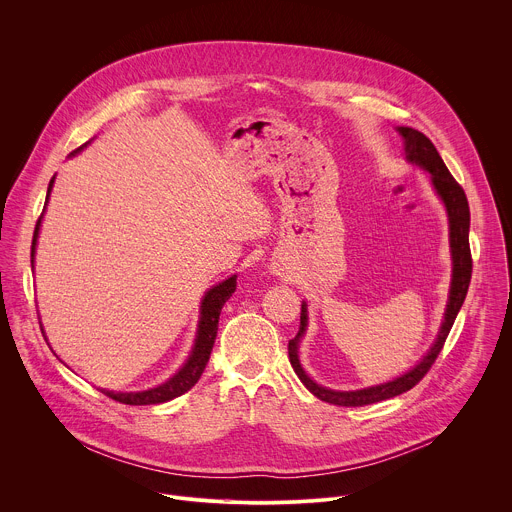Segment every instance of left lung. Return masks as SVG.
<instances>
[{
  "label": "left lung",
  "mask_w": 512,
  "mask_h": 512,
  "mask_svg": "<svg viewBox=\"0 0 512 512\" xmlns=\"http://www.w3.org/2000/svg\"><path fill=\"white\" fill-rule=\"evenodd\" d=\"M398 132L404 140V154L406 160L410 164H416L420 168H424L426 173L430 175V183L436 191V195L440 197V201L446 207V215H448V241H450V255H452V281H450V291H448V301H446V309H444V319L440 325V331L434 339L432 348L428 350V354L406 374L386 382V384H378V386H370V388H362V390H352V392H339V390H329L319 386L315 380H311L307 376V372L303 370L301 362H299V342L307 329V303L301 301V323H299V331L297 335L289 342V362L297 374V378L301 380V384L319 400L335 404V406H368V404H376L394 396H400L404 392H408L410 388H414L424 376L426 372L432 368V364L436 362L446 337L452 329V323L464 303L468 285H470V275H472V257H470V245H468V231H470V209H468V201L466 195L462 191V187L454 181V177L450 175V170L446 168L444 160L440 158L436 146L430 142L428 136H424L420 130H414L410 126H398Z\"/></svg>",
  "instance_id": "obj_1"
}]
</instances>
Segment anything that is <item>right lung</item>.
<instances>
[{"label":"right lung","mask_w":512,"mask_h":512,"mask_svg":"<svg viewBox=\"0 0 512 512\" xmlns=\"http://www.w3.org/2000/svg\"><path fill=\"white\" fill-rule=\"evenodd\" d=\"M90 140L86 144H82L80 148H76L72 152L78 154L84 146H88ZM54 179L48 185V195L46 201L50 199L52 187H54ZM40 225H42V217L38 219L36 231H34V241H32V269H34V255H36V245H38V235H40ZM237 289V275H231L229 279L217 283L215 287H211L203 301H201V315H199V325H197V337H195V346L193 352L189 356V360L185 362V366L173 376L168 378L164 384H158L156 388L150 390H142V392H114V390H102V394H106L108 398L120 402V404H130V406H152V404H162L173 398L183 396L185 392H189L201 378V374L205 372V366L211 358L213 346H215V337H217V329H219V315L221 309L225 305V301L235 293ZM42 327V325H40ZM44 333V331H42Z\"/></svg>","instance_id":"obj_1"}]
</instances>
